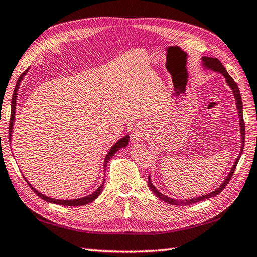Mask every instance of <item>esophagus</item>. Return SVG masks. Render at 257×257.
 Instances as JSON below:
<instances>
[{
	"mask_svg": "<svg viewBox=\"0 0 257 257\" xmlns=\"http://www.w3.org/2000/svg\"><path fill=\"white\" fill-rule=\"evenodd\" d=\"M145 136H146V130L144 125L142 123L137 124L132 132V140L133 142H139V140L145 138Z\"/></svg>",
	"mask_w": 257,
	"mask_h": 257,
	"instance_id": "esophagus-1",
	"label": "esophagus"
}]
</instances>
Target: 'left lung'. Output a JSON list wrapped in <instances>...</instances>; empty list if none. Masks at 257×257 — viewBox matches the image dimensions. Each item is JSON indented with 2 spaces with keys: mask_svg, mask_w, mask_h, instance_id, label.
<instances>
[{
  "mask_svg": "<svg viewBox=\"0 0 257 257\" xmlns=\"http://www.w3.org/2000/svg\"><path fill=\"white\" fill-rule=\"evenodd\" d=\"M203 60V65L206 68V69H210L213 70V71L215 72H219L222 73L225 79H226V83L228 84V87L232 89V91L235 95V100H236V108H237V112H238V117H239V124H240V136H242V147H240V153H239V156L237 157V159L235 160V163L233 165L232 169H230L229 174L227 175V177H226V179L224 180V183L219 186V187L217 189L213 190L212 193H209L207 195H204V196H199V197H194V198H188V199H184V200H178V199H173L168 197V196H166L164 194H162L160 192H158V189L155 187V186L153 185L152 183V178H150V176L148 177V186L149 188L152 189V192L157 196L158 198H160L162 200H164V202L168 203V204H172V205H182V206H185V205H190V204H194V203H198V202H202V200H205V199H208V198H212V197H215V196H217L222 190L227 186L228 182L230 180V178H232V176L235 172V168L236 166H237V163L238 160L240 158V155H242L243 153V149H244V142H245V123H244V118H243V102H242V97H240V93H239V89H238V85L237 83H236L234 81V79L230 77V75L228 74V72L226 71V69L224 68V65L222 64V62L219 61L218 59L216 58H209V57H203L202 58Z\"/></svg>",
  "mask_w": 257,
  "mask_h": 257,
  "instance_id": "1",
  "label": "left lung"
}]
</instances>
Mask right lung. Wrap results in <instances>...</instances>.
<instances>
[{
	"label": "right lung",
	"mask_w": 257,
	"mask_h": 257,
	"mask_svg": "<svg viewBox=\"0 0 257 257\" xmlns=\"http://www.w3.org/2000/svg\"><path fill=\"white\" fill-rule=\"evenodd\" d=\"M29 70V69H28ZM28 70H25V71L20 75L18 81H17V84H15V88H14V92H13V95H12V102H11V118H10V125H9V139L10 142H11V137H12V132H13V123H14V118H15V109H17V95H18V90L20 88V82L22 81L24 75L27 74ZM129 143V136L125 135L124 137H122L121 139H119L117 143H115L111 148H110V150L108 152L107 156H105L104 158V163H103V168L105 170V167H107V164L110 160V158L112 157V156L118 152V150L120 148H123L125 147V146L128 145ZM24 177V176H23ZM24 179L27 180V178L24 177ZM27 183L29 184L30 187H31L33 189V192L37 194L39 197H41L42 199L47 200V202H50V203H53V204H57V205H63V206H82V205H85V204H89L93 202V200L98 197V196L101 194L102 192V188H103V185H104V182L101 184V186H99V188L97 190H94V192L92 194H90L88 196H85V197H81V198H77V199H67V200H63V199H55V198H51V197H48V196H45L43 194H41L40 192H38L37 189H35L34 187H32V185L30 184L28 180Z\"/></svg>",
	"instance_id": "obj_1"
}]
</instances>
